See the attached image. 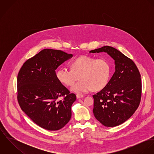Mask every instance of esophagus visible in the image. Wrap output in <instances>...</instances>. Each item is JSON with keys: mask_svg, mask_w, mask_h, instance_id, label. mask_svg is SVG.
Masks as SVG:
<instances>
[{"mask_svg": "<svg viewBox=\"0 0 154 154\" xmlns=\"http://www.w3.org/2000/svg\"><path fill=\"white\" fill-rule=\"evenodd\" d=\"M84 97V95L81 94H78L76 95V98H83Z\"/></svg>", "mask_w": 154, "mask_h": 154, "instance_id": "1", "label": "esophagus"}]
</instances>
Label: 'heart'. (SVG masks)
<instances>
[{"instance_id": "obj_1", "label": "heart", "mask_w": 154, "mask_h": 154, "mask_svg": "<svg viewBox=\"0 0 154 154\" xmlns=\"http://www.w3.org/2000/svg\"><path fill=\"white\" fill-rule=\"evenodd\" d=\"M71 69L60 68L56 73L59 82L66 86H72L79 76L80 81L71 89L77 93H87L92 89L101 90L108 84L110 78L111 66L104 58L96 59L82 56L70 63Z\"/></svg>"}]
</instances>
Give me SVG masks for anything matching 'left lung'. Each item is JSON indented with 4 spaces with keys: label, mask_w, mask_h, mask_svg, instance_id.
<instances>
[{
    "label": "left lung",
    "mask_w": 154,
    "mask_h": 154,
    "mask_svg": "<svg viewBox=\"0 0 154 154\" xmlns=\"http://www.w3.org/2000/svg\"><path fill=\"white\" fill-rule=\"evenodd\" d=\"M106 52L114 60L116 70L108 84L92 95L95 117L106 127L119 126L138 108L142 95V81L137 67L116 48L104 46L90 53Z\"/></svg>",
    "instance_id": "obj_1"
}]
</instances>
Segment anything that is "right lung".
Segmentation results:
<instances>
[{
	"label": "right lung",
	"instance_id": "1",
	"mask_svg": "<svg viewBox=\"0 0 154 154\" xmlns=\"http://www.w3.org/2000/svg\"><path fill=\"white\" fill-rule=\"evenodd\" d=\"M72 54L46 48L26 60L17 78V100L21 110L48 131L64 127L71 118L75 94L59 81L57 68Z\"/></svg>",
	"mask_w": 154,
	"mask_h": 154
}]
</instances>
